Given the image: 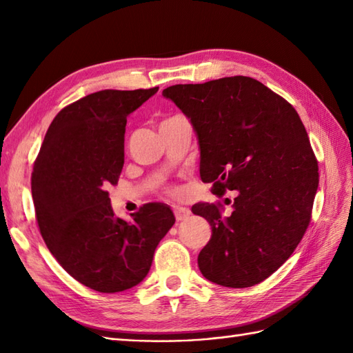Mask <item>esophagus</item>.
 I'll return each mask as SVG.
<instances>
[{"mask_svg":"<svg viewBox=\"0 0 353 353\" xmlns=\"http://www.w3.org/2000/svg\"><path fill=\"white\" fill-rule=\"evenodd\" d=\"M190 214L191 211L188 208H182V206H176L174 208V215H176V220L177 221H185L190 219Z\"/></svg>","mask_w":353,"mask_h":353,"instance_id":"34e87169","label":"esophagus"}]
</instances>
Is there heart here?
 <instances>
[{
  "label": "heart",
  "instance_id": "heart-1",
  "mask_svg": "<svg viewBox=\"0 0 353 353\" xmlns=\"http://www.w3.org/2000/svg\"><path fill=\"white\" fill-rule=\"evenodd\" d=\"M170 119H172V118H170ZM170 119H167V121H170Z\"/></svg>",
  "mask_w": 353,
  "mask_h": 353
}]
</instances>
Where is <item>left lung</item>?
Segmentation results:
<instances>
[{"instance_id":"1","label":"left lung","mask_w":353,"mask_h":353,"mask_svg":"<svg viewBox=\"0 0 353 353\" xmlns=\"http://www.w3.org/2000/svg\"><path fill=\"white\" fill-rule=\"evenodd\" d=\"M162 95L196 132L201 181L216 196L236 191L228 215L203 201L191 208L212 229L197 258L201 274L229 288L262 282L301 243L317 192L319 167L301 117L244 76L174 85Z\"/></svg>"}]
</instances>
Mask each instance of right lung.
<instances>
[{
  "mask_svg": "<svg viewBox=\"0 0 353 353\" xmlns=\"http://www.w3.org/2000/svg\"><path fill=\"white\" fill-rule=\"evenodd\" d=\"M159 88L89 94L50 124L32 174L45 244L74 279L100 292L144 281L161 239L174 224L171 208L148 203L125 221L110 205L124 165L127 117Z\"/></svg>",
  "mask_w": 353,
  "mask_h": 353,
  "instance_id": "1",
  "label": "right lung"
}]
</instances>
